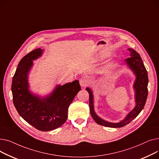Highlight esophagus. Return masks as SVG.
<instances>
[{
    "mask_svg": "<svg viewBox=\"0 0 159 159\" xmlns=\"http://www.w3.org/2000/svg\"><path fill=\"white\" fill-rule=\"evenodd\" d=\"M87 79L86 78H82L80 79V85L81 87L82 88H84L85 86H86L87 85Z\"/></svg>",
    "mask_w": 159,
    "mask_h": 159,
    "instance_id": "esophagus-1",
    "label": "esophagus"
}]
</instances>
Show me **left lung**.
<instances>
[{
    "label": "left lung",
    "mask_w": 159,
    "mask_h": 159,
    "mask_svg": "<svg viewBox=\"0 0 159 159\" xmlns=\"http://www.w3.org/2000/svg\"><path fill=\"white\" fill-rule=\"evenodd\" d=\"M130 52V57L125 60V63L128 66V68L133 72L135 75V80L133 84V89L135 91V106L134 108L126 116L123 120L119 122L113 123L107 122L100 116H98L95 111L93 104V91L89 88H86V89L89 93V105L90 109V113L94 120L99 125L110 128H121L128 124L139 115L140 111L143 110L146 104L148 97V72L144 65L143 60L140 55L131 48L128 49ZM99 77V76H98Z\"/></svg>",
    "instance_id": "left-lung-1"
}]
</instances>
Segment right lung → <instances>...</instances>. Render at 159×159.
<instances>
[{
	"label": "right lung",
	"mask_w": 159,
	"mask_h": 159,
	"mask_svg": "<svg viewBox=\"0 0 159 159\" xmlns=\"http://www.w3.org/2000/svg\"><path fill=\"white\" fill-rule=\"evenodd\" d=\"M43 53V49L38 48L22 58L13 77L11 91L14 106L22 117L36 129L48 131L65 123L68 107L81 88L76 80L62 86L57 85L51 93L44 97L31 91L28 74L33 61Z\"/></svg>",
	"instance_id": "add662e5"
}]
</instances>
